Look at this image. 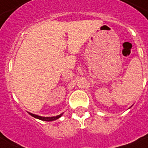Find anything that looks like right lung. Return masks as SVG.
Returning <instances> with one entry per match:
<instances>
[{"label": "right lung", "mask_w": 148, "mask_h": 148, "mask_svg": "<svg viewBox=\"0 0 148 148\" xmlns=\"http://www.w3.org/2000/svg\"><path fill=\"white\" fill-rule=\"evenodd\" d=\"M28 113H29V114L31 115L32 117H35V118H37V119L44 121H55V120L60 118V117L63 115V114H64V113H62V114H60L58 115V116H55V117H41V116H39V115L34 114H32V113H30V112Z\"/></svg>", "instance_id": "obj_1"}]
</instances>
